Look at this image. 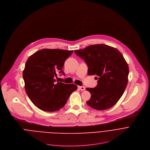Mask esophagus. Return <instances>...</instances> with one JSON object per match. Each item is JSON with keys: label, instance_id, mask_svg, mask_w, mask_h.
I'll list each match as a JSON object with an SVG mask.
<instances>
[{"label": "esophagus", "instance_id": "esophagus-1", "mask_svg": "<svg viewBox=\"0 0 150 150\" xmlns=\"http://www.w3.org/2000/svg\"><path fill=\"white\" fill-rule=\"evenodd\" d=\"M78 88L81 91H84L85 90V87L84 86H78Z\"/></svg>", "mask_w": 150, "mask_h": 150}]
</instances>
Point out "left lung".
Listing matches in <instances>:
<instances>
[{"mask_svg": "<svg viewBox=\"0 0 150 150\" xmlns=\"http://www.w3.org/2000/svg\"><path fill=\"white\" fill-rule=\"evenodd\" d=\"M88 68V75H96L98 86L86 88L91 98L86 103L103 110L113 106L122 96L128 81L129 67L124 56L116 48L105 45H91L75 50Z\"/></svg>", "mask_w": 150, "mask_h": 150, "instance_id": "obj_1", "label": "left lung"}]
</instances>
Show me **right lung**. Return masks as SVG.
I'll return each mask as SVG.
<instances>
[{"label": "right lung", "instance_id": "obj_1", "mask_svg": "<svg viewBox=\"0 0 150 150\" xmlns=\"http://www.w3.org/2000/svg\"><path fill=\"white\" fill-rule=\"evenodd\" d=\"M73 51L44 48L29 56L23 71L26 93L40 109L55 112L62 108L72 92L76 91L74 84L56 83L58 73L62 70L66 59Z\"/></svg>", "mask_w": 150, "mask_h": 150}]
</instances>
